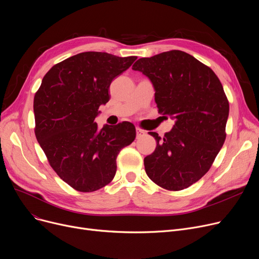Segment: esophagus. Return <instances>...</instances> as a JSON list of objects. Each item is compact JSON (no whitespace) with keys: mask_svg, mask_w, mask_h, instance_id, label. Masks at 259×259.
Instances as JSON below:
<instances>
[{"mask_svg":"<svg viewBox=\"0 0 259 259\" xmlns=\"http://www.w3.org/2000/svg\"><path fill=\"white\" fill-rule=\"evenodd\" d=\"M144 135H146V131L141 128H137V138L140 139V138L144 137Z\"/></svg>","mask_w":259,"mask_h":259,"instance_id":"1","label":"esophagus"}]
</instances>
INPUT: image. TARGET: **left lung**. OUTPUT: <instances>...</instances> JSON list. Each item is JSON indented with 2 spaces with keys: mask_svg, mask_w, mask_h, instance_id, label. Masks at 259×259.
I'll use <instances>...</instances> for the list:
<instances>
[{
  "mask_svg": "<svg viewBox=\"0 0 259 259\" xmlns=\"http://www.w3.org/2000/svg\"><path fill=\"white\" fill-rule=\"evenodd\" d=\"M132 69L151 80L158 112L174 119L162 139L149 132L156 148L144 159L146 173L164 189H186L209 171L226 140L229 102L221 80L181 50L142 58Z\"/></svg>",
  "mask_w": 259,
  "mask_h": 259,
  "instance_id": "left-lung-1",
  "label": "left lung"
}]
</instances>
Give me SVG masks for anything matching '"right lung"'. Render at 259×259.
<instances>
[{
  "label": "right lung",
  "instance_id": "add662e5",
  "mask_svg": "<svg viewBox=\"0 0 259 259\" xmlns=\"http://www.w3.org/2000/svg\"><path fill=\"white\" fill-rule=\"evenodd\" d=\"M137 57L119 58L88 51L54 65L34 95L35 137L52 169L80 192L110 183L116 157L137 132L129 121L99 129V108L109 100V87Z\"/></svg>",
  "mask_w": 259,
  "mask_h": 259
}]
</instances>
